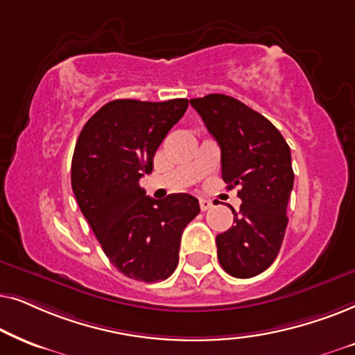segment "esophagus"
Masks as SVG:
<instances>
[{
    "label": "esophagus",
    "instance_id": "esophagus-1",
    "mask_svg": "<svg viewBox=\"0 0 355 355\" xmlns=\"http://www.w3.org/2000/svg\"><path fill=\"white\" fill-rule=\"evenodd\" d=\"M211 206H212V202H211L209 200H206V198H201V200H200V207H201V211H207V209H209Z\"/></svg>",
    "mask_w": 355,
    "mask_h": 355
}]
</instances>
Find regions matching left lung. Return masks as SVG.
<instances>
[{"instance_id":"1","label":"left lung","mask_w":355,"mask_h":355,"mask_svg":"<svg viewBox=\"0 0 355 355\" xmlns=\"http://www.w3.org/2000/svg\"><path fill=\"white\" fill-rule=\"evenodd\" d=\"M220 148L222 180L240 187L234 225L216 237L217 258L230 276L248 279L271 266L287 227V202L294 187L291 149L268 118L237 98L209 94L191 98Z\"/></svg>"}]
</instances>
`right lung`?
Returning <instances> with one entry per match:
<instances>
[{"label": "right lung", "instance_id": "add662e5", "mask_svg": "<svg viewBox=\"0 0 355 355\" xmlns=\"http://www.w3.org/2000/svg\"><path fill=\"white\" fill-rule=\"evenodd\" d=\"M187 98L141 102L118 98L94 113L76 141L71 187L103 253L135 281L167 279L178 264L183 229L200 214L187 193L146 196L141 177L170 128L185 115Z\"/></svg>", "mask_w": 355, "mask_h": 355}]
</instances>
